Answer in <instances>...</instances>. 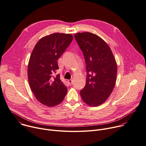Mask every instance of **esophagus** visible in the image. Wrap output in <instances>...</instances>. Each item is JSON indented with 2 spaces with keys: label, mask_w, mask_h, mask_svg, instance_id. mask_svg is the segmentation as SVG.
I'll return each instance as SVG.
<instances>
[{
  "label": "esophagus",
  "mask_w": 146,
  "mask_h": 146,
  "mask_svg": "<svg viewBox=\"0 0 146 146\" xmlns=\"http://www.w3.org/2000/svg\"><path fill=\"white\" fill-rule=\"evenodd\" d=\"M68 83L69 84V85H72L73 84V80H68Z\"/></svg>",
  "instance_id": "esophagus-1"
}]
</instances>
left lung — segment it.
Returning a JSON list of instances; mask_svg holds the SVG:
<instances>
[{
  "mask_svg": "<svg viewBox=\"0 0 146 146\" xmlns=\"http://www.w3.org/2000/svg\"><path fill=\"white\" fill-rule=\"evenodd\" d=\"M74 38L82 51L87 73L81 97L88 106H99L107 100L115 88L116 61L108 44L98 35L84 32L76 34Z\"/></svg>",
  "mask_w": 146,
  "mask_h": 146,
  "instance_id": "left-lung-1",
  "label": "left lung"
}]
</instances>
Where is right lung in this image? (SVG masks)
Returning a JSON list of instances; mask_svg holds the SVG:
<instances>
[{
    "label": "right lung",
    "instance_id": "add662e5",
    "mask_svg": "<svg viewBox=\"0 0 146 146\" xmlns=\"http://www.w3.org/2000/svg\"><path fill=\"white\" fill-rule=\"evenodd\" d=\"M73 37L71 34L56 33L44 36L36 43L28 64V80L36 100L48 107L60 104L67 88L58 74L57 60L66 49Z\"/></svg>",
    "mask_w": 146,
    "mask_h": 146
}]
</instances>
